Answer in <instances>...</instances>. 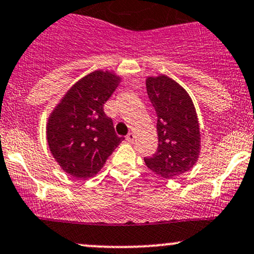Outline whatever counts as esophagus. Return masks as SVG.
<instances>
[{
  "instance_id": "34e87169",
  "label": "esophagus",
  "mask_w": 254,
  "mask_h": 254,
  "mask_svg": "<svg viewBox=\"0 0 254 254\" xmlns=\"http://www.w3.org/2000/svg\"><path fill=\"white\" fill-rule=\"evenodd\" d=\"M135 140V135L132 134V132H129V134L127 135V142H134Z\"/></svg>"
}]
</instances>
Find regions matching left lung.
Segmentation results:
<instances>
[{"label":"left lung","instance_id":"left-lung-1","mask_svg":"<svg viewBox=\"0 0 254 254\" xmlns=\"http://www.w3.org/2000/svg\"><path fill=\"white\" fill-rule=\"evenodd\" d=\"M147 95L157 114L158 148L145 157L148 169L164 179L189 172L199 154V125L189 93L167 75L146 80Z\"/></svg>","mask_w":254,"mask_h":254}]
</instances>
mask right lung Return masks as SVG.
Masks as SVG:
<instances>
[{"label": "right lung", "instance_id": "1", "mask_svg": "<svg viewBox=\"0 0 254 254\" xmlns=\"http://www.w3.org/2000/svg\"><path fill=\"white\" fill-rule=\"evenodd\" d=\"M119 78L96 70L80 79L64 95L47 123L50 151L65 173L76 179L96 175L120 141L103 106Z\"/></svg>", "mask_w": 254, "mask_h": 254}]
</instances>
